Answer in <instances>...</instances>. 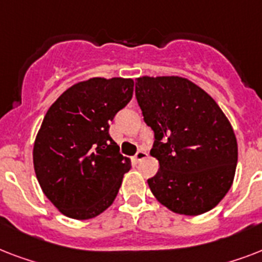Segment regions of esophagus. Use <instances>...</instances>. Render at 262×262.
<instances>
[{"label": "esophagus", "instance_id": "34e87169", "mask_svg": "<svg viewBox=\"0 0 262 262\" xmlns=\"http://www.w3.org/2000/svg\"><path fill=\"white\" fill-rule=\"evenodd\" d=\"M144 158H147V152L144 151V149H140V151H137V154L135 155L136 162H141Z\"/></svg>", "mask_w": 262, "mask_h": 262}]
</instances>
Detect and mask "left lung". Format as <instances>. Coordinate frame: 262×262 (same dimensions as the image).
<instances>
[{"label": "left lung", "mask_w": 262, "mask_h": 262, "mask_svg": "<svg viewBox=\"0 0 262 262\" xmlns=\"http://www.w3.org/2000/svg\"><path fill=\"white\" fill-rule=\"evenodd\" d=\"M136 99L155 137L154 195L181 215L211 211L230 190L238 162L227 117L205 91L177 76L140 77Z\"/></svg>", "instance_id": "obj_1"}]
</instances>
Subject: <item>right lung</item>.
I'll return each instance as SVG.
<instances>
[{"instance_id":"add662e5","label":"right lung","mask_w":262,"mask_h":262,"mask_svg":"<svg viewBox=\"0 0 262 262\" xmlns=\"http://www.w3.org/2000/svg\"><path fill=\"white\" fill-rule=\"evenodd\" d=\"M133 87L132 79H90L65 91L45 115L34 145L35 174L68 217H95L118 194L132 166L108 129L130 102Z\"/></svg>"}]
</instances>
